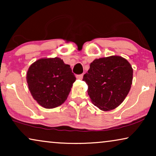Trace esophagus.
I'll use <instances>...</instances> for the list:
<instances>
[{
	"label": "esophagus",
	"instance_id": "1",
	"mask_svg": "<svg viewBox=\"0 0 156 156\" xmlns=\"http://www.w3.org/2000/svg\"><path fill=\"white\" fill-rule=\"evenodd\" d=\"M83 74H79V75H76V79H78V80H82L83 79Z\"/></svg>",
	"mask_w": 156,
	"mask_h": 156
}]
</instances>
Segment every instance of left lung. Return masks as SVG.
Returning <instances> with one entry per match:
<instances>
[{"label": "left lung", "mask_w": 156, "mask_h": 156, "mask_svg": "<svg viewBox=\"0 0 156 156\" xmlns=\"http://www.w3.org/2000/svg\"><path fill=\"white\" fill-rule=\"evenodd\" d=\"M83 81L94 105L107 112L124 101L131 87L133 68L127 59L117 55L96 59Z\"/></svg>", "instance_id": "8db88e82"}]
</instances>
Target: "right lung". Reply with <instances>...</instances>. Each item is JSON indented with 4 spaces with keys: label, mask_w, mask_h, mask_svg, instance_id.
I'll return each instance as SVG.
<instances>
[{
    "label": "right lung",
    "mask_w": 156,
    "mask_h": 156,
    "mask_svg": "<svg viewBox=\"0 0 156 156\" xmlns=\"http://www.w3.org/2000/svg\"><path fill=\"white\" fill-rule=\"evenodd\" d=\"M26 79L33 99L45 108L62 105L76 80L70 66L59 57L37 59L30 66Z\"/></svg>",
    "instance_id": "1"
}]
</instances>
